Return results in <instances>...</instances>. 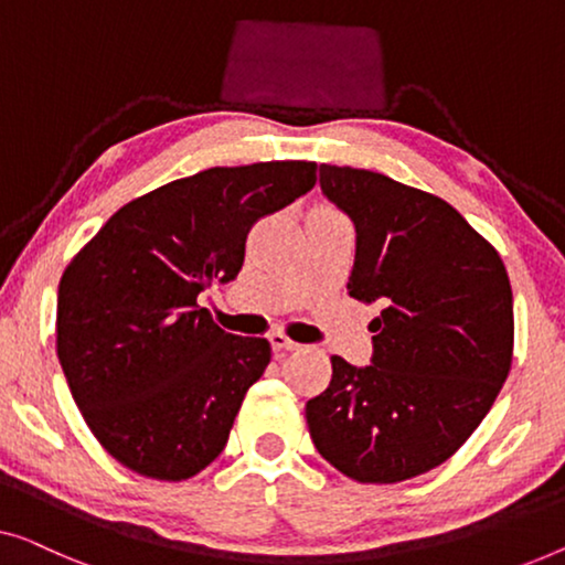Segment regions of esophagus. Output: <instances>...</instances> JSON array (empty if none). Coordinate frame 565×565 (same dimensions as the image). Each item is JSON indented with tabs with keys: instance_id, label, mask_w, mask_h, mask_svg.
Returning a JSON list of instances; mask_svg holds the SVG:
<instances>
[{
	"instance_id": "34e87169",
	"label": "esophagus",
	"mask_w": 565,
	"mask_h": 565,
	"mask_svg": "<svg viewBox=\"0 0 565 565\" xmlns=\"http://www.w3.org/2000/svg\"><path fill=\"white\" fill-rule=\"evenodd\" d=\"M269 343H273L275 354H288V351H296V349H300V343H296V341H292L290 337H285L282 331L269 333Z\"/></svg>"
}]
</instances>
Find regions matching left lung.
Returning <instances> with one entry per match:
<instances>
[{
	"instance_id": "obj_1",
	"label": "left lung",
	"mask_w": 565,
	"mask_h": 565,
	"mask_svg": "<svg viewBox=\"0 0 565 565\" xmlns=\"http://www.w3.org/2000/svg\"><path fill=\"white\" fill-rule=\"evenodd\" d=\"M321 191L356 226L347 290L380 302L370 366L331 356V382L306 403L310 438L333 469L395 484L459 451L512 366L504 263L451 203L382 173L321 166Z\"/></svg>"
}]
</instances>
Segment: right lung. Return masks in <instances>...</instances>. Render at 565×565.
<instances>
[{
	"label": "right lung",
	"instance_id": "1",
	"mask_svg": "<svg viewBox=\"0 0 565 565\" xmlns=\"http://www.w3.org/2000/svg\"><path fill=\"white\" fill-rule=\"evenodd\" d=\"M316 185V162L209 168L121 206L65 267L55 349L96 440L147 479L224 451L267 339L226 333L195 298L239 275L247 234Z\"/></svg>",
	"mask_w": 565,
	"mask_h": 565
}]
</instances>
